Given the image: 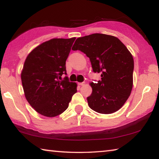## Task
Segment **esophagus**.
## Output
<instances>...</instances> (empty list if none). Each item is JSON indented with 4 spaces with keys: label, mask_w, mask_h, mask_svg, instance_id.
Masks as SVG:
<instances>
[{
    "label": "esophagus",
    "mask_w": 159,
    "mask_h": 159,
    "mask_svg": "<svg viewBox=\"0 0 159 159\" xmlns=\"http://www.w3.org/2000/svg\"><path fill=\"white\" fill-rule=\"evenodd\" d=\"M78 84L79 85H85V82H82V83H78Z\"/></svg>",
    "instance_id": "esophagus-1"
}]
</instances>
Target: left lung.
<instances>
[{
  "label": "left lung",
  "instance_id": "1",
  "mask_svg": "<svg viewBox=\"0 0 159 159\" xmlns=\"http://www.w3.org/2000/svg\"><path fill=\"white\" fill-rule=\"evenodd\" d=\"M89 57L93 72L101 73V80L90 83L92 94L88 106L99 114L119 110L130 96L133 84L134 60L130 51L118 38L93 34L78 38L72 47Z\"/></svg>",
  "mask_w": 159,
  "mask_h": 159
}]
</instances>
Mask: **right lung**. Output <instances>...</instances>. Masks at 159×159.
Returning a JSON list of instances; mask_svg holds the SVG:
<instances>
[{
  "label": "right lung",
  "instance_id": "1",
  "mask_svg": "<svg viewBox=\"0 0 159 159\" xmlns=\"http://www.w3.org/2000/svg\"><path fill=\"white\" fill-rule=\"evenodd\" d=\"M76 38L53 39L43 43L26 57L21 74L26 100L40 114L55 117L68 108L77 92L66 75V60Z\"/></svg>",
  "mask_w": 159,
  "mask_h": 159
}]
</instances>
